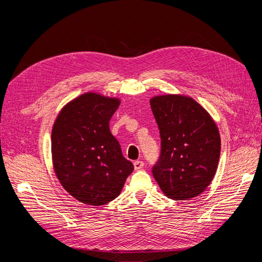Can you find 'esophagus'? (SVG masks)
I'll return each mask as SVG.
<instances>
[{
  "label": "esophagus",
  "mask_w": 262,
  "mask_h": 262,
  "mask_svg": "<svg viewBox=\"0 0 262 262\" xmlns=\"http://www.w3.org/2000/svg\"><path fill=\"white\" fill-rule=\"evenodd\" d=\"M133 165H134V169L136 170H140V169H142L144 167V162H142V161H136L133 163Z\"/></svg>",
  "instance_id": "obj_1"
}]
</instances>
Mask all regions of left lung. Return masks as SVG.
<instances>
[{"mask_svg":"<svg viewBox=\"0 0 262 262\" xmlns=\"http://www.w3.org/2000/svg\"><path fill=\"white\" fill-rule=\"evenodd\" d=\"M149 102L161 136V154L152 168L158 186L173 200L201 194L211 184L220 160L215 122L190 97L165 95Z\"/></svg>","mask_w":262,"mask_h":262,"instance_id":"obj_1","label":"left lung"}]
</instances>
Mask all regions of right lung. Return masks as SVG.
<instances>
[{
    "instance_id": "add662e5",
    "label": "right lung",
    "mask_w": 262,
    "mask_h": 262,
    "mask_svg": "<svg viewBox=\"0 0 262 262\" xmlns=\"http://www.w3.org/2000/svg\"><path fill=\"white\" fill-rule=\"evenodd\" d=\"M120 101L87 93L61 110L51 134L54 171L61 185L76 200L106 204L120 194L133 171L109 130Z\"/></svg>"
}]
</instances>
